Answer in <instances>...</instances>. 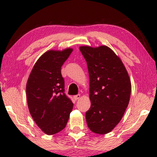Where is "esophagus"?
Wrapping results in <instances>:
<instances>
[{
  "label": "esophagus",
  "instance_id": "obj_1",
  "mask_svg": "<svg viewBox=\"0 0 157 157\" xmlns=\"http://www.w3.org/2000/svg\"><path fill=\"white\" fill-rule=\"evenodd\" d=\"M81 97V95L80 94H77V95H75L74 96V99L75 100H78L79 98Z\"/></svg>",
  "mask_w": 157,
  "mask_h": 157
}]
</instances>
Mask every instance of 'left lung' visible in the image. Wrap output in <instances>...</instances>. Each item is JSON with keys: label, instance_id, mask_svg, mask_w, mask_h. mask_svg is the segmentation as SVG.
<instances>
[{"label": "left lung", "instance_id": "8db88e82", "mask_svg": "<svg viewBox=\"0 0 157 157\" xmlns=\"http://www.w3.org/2000/svg\"><path fill=\"white\" fill-rule=\"evenodd\" d=\"M89 75L91 107L86 113L89 129L108 134L119 123L129 102L132 84L125 66L106 46L79 47Z\"/></svg>", "mask_w": 157, "mask_h": 157}]
</instances>
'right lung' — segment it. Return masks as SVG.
Returning <instances> with one entry per match:
<instances>
[{"label":"right lung","instance_id":"add662e5","mask_svg":"<svg viewBox=\"0 0 157 157\" xmlns=\"http://www.w3.org/2000/svg\"><path fill=\"white\" fill-rule=\"evenodd\" d=\"M72 48L50 50L44 53L33 66L26 84L28 106L38 127L48 135L66 127L73 109L71 100L64 93L63 66Z\"/></svg>","mask_w":157,"mask_h":157}]
</instances>
